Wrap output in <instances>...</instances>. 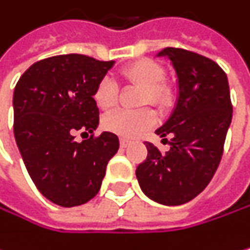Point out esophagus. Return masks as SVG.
Listing matches in <instances>:
<instances>
[{
	"mask_svg": "<svg viewBox=\"0 0 250 250\" xmlns=\"http://www.w3.org/2000/svg\"><path fill=\"white\" fill-rule=\"evenodd\" d=\"M120 145H121L123 148H126L127 145H130V141L126 139V138H121V139H120Z\"/></svg>",
	"mask_w": 250,
	"mask_h": 250,
	"instance_id": "obj_1",
	"label": "esophagus"
}]
</instances>
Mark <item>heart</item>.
I'll return each instance as SVG.
<instances>
[{"label": "heart", "mask_w": 250, "mask_h": 250, "mask_svg": "<svg viewBox=\"0 0 250 250\" xmlns=\"http://www.w3.org/2000/svg\"><path fill=\"white\" fill-rule=\"evenodd\" d=\"M126 81L135 83L144 87V93L141 98V104H152L155 106H165L169 102L170 93L169 88L163 84L165 81V69L154 61L144 59L138 61L129 66H126L121 72ZM118 88L115 81L105 75L99 80L93 92V101L102 111H109L117 105ZM155 123V114L145 108L139 111H126L120 109L105 117L104 126L109 132H114L124 138H136L148 130Z\"/></svg>", "instance_id": "1"}]
</instances>
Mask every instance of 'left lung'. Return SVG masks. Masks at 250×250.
Wrapping results in <instances>:
<instances>
[{
	"instance_id": "left-lung-1",
	"label": "left lung",
	"mask_w": 250,
	"mask_h": 250,
	"mask_svg": "<svg viewBox=\"0 0 250 250\" xmlns=\"http://www.w3.org/2000/svg\"><path fill=\"white\" fill-rule=\"evenodd\" d=\"M178 77V99L169 120L155 133L169 142L165 154L146 142L148 155L136 169L141 189L151 200L179 206L192 200L213 178L233 118L225 72L213 61L184 48L167 47ZM166 136H171L167 141Z\"/></svg>"
}]
</instances>
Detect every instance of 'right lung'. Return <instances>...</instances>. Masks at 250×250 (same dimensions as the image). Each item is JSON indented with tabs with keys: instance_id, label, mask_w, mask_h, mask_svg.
<instances>
[{
	"instance_id": "obj_1",
	"label": "right lung",
	"mask_w": 250,
	"mask_h": 250,
	"mask_svg": "<svg viewBox=\"0 0 250 250\" xmlns=\"http://www.w3.org/2000/svg\"><path fill=\"white\" fill-rule=\"evenodd\" d=\"M84 55H61L29 66L13 95L14 138L38 191L62 208L80 206L99 192L117 135L102 132L95 87L114 66ZM77 131L92 136L83 143Z\"/></svg>"
}]
</instances>
